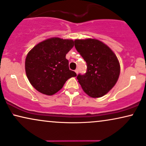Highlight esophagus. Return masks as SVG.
<instances>
[{"label":"esophagus","instance_id":"obj_1","mask_svg":"<svg viewBox=\"0 0 146 146\" xmlns=\"http://www.w3.org/2000/svg\"><path fill=\"white\" fill-rule=\"evenodd\" d=\"M75 72L78 74V69H76L75 70Z\"/></svg>","mask_w":146,"mask_h":146}]
</instances>
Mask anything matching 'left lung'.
Listing matches in <instances>:
<instances>
[{
	"mask_svg": "<svg viewBox=\"0 0 146 146\" xmlns=\"http://www.w3.org/2000/svg\"><path fill=\"white\" fill-rule=\"evenodd\" d=\"M74 46L86 62V73L77 76L83 90L92 98L104 96L119 78L120 65L117 56L97 39H76Z\"/></svg>",
	"mask_w": 146,
	"mask_h": 146,
	"instance_id": "1",
	"label": "left lung"
}]
</instances>
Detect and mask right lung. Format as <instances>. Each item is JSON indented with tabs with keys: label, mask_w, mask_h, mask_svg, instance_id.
Returning <instances> with one entry per match:
<instances>
[{
	"label": "right lung",
	"mask_w": 146,
	"mask_h": 146,
	"mask_svg": "<svg viewBox=\"0 0 146 146\" xmlns=\"http://www.w3.org/2000/svg\"><path fill=\"white\" fill-rule=\"evenodd\" d=\"M74 46L72 39L50 38L35 45L25 60L26 74L37 91L52 95L59 91L71 77L76 76L69 69L66 55Z\"/></svg>",
	"instance_id": "add662e5"
}]
</instances>
